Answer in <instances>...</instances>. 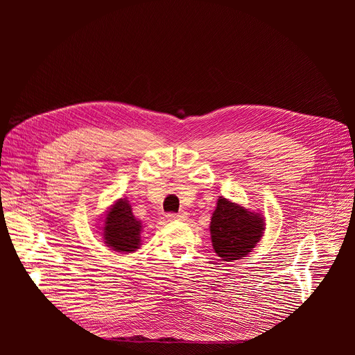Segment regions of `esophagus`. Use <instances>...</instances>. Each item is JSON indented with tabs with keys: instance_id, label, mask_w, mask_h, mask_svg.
Listing matches in <instances>:
<instances>
[{
	"instance_id": "esophagus-1",
	"label": "esophagus",
	"mask_w": 355,
	"mask_h": 355,
	"mask_svg": "<svg viewBox=\"0 0 355 355\" xmlns=\"http://www.w3.org/2000/svg\"><path fill=\"white\" fill-rule=\"evenodd\" d=\"M168 220H187L188 214L187 212H180V214H168L167 215Z\"/></svg>"
}]
</instances>
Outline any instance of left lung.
<instances>
[{
	"instance_id": "left-lung-1",
	"label": "left lung",
	"mask_w": 355,
	"mask_h": 355,
	"mask_svg": "<svg viewBox=\"0 0 355 355\" xmlns=\"http://www.w3.org/2000/svg\"><path fill=\"white\" fill-rule=\"evenodd\" d=\"M264 226L260 214L220 196L209 226L214 250L223 261L245 257L263 237Z\"/></svg>"
}]
</instances>
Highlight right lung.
Masks as SVG:
<instances>
[{
	"label": "right lung",
	"instance_id": "obj_1",
	"mask_svg": "<svg viewBox=\"0 0 355 355\" xmlns=\"http://www.w3.org/2000/svg\"><path fill=\"white\" fill-rule=\"evenodd\" d=\"M140 232L141 223L133 216L129 202L118 199L105 218V244L119 252L136 251L140 245Z\"/></svg>",
	"mask_w": 355,
	"mask_h": 355
}]
</instances>
